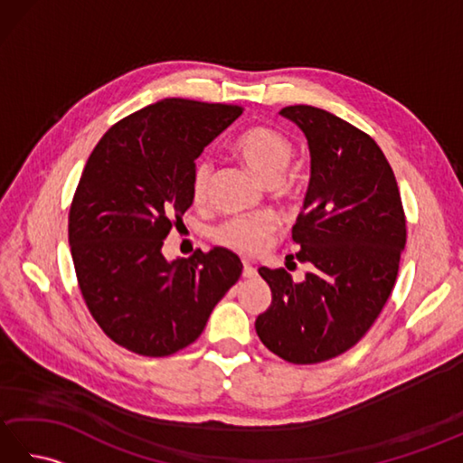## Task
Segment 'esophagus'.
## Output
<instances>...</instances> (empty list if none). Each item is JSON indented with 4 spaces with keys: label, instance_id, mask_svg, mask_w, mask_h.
Returning <instances> with one entry per match:
<instances>
[{
    "label": "esophagus",
    "instance_id": "obj_1",
    "mask_svg": "<svg viewBox=\"0 0 463 463\" xmlns=\"http://www.w3.org/2000/svg\"><path fill=\"white\" fill-rule=\"evenodd\" d=\"M257 274H259L257 267H252V264H250L249 260L242 262V277H244V279H257Z\"/></svg>",
    "mask_w": 463,
    "mask_h": 463
}]
</instances>
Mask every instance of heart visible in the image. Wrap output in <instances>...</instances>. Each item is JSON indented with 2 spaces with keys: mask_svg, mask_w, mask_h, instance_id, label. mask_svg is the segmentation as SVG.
Segmentation results:
<instances>
[{
  "mask_svg": "<svg viewBox=\"0 0 463 463\" xmlns=\"http://www.w3.org/2000/svg\"><path fill=\"white\" fill-rule=\"evenodd\" d=\"M292 143L280 131L267 125H254L244 129L232 141L234 156L249 166L260 181L274 184L292 159ZM213 166L206 159H196L191 171V194L196 203H203L209 194ZM277 231V219L272 214L237 216L222 222L214 231V241L226 249L242 254L259 252Z\"/></svg>",
  "mask_w": 463,
  "mask_h": 463,
  "instance_id": "heart-1",
  "label": "heart"
}]
</instances>
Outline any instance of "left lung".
I'll return each mask as SVG.
<instances>
[{
    "label": "left lung",
    "instance_id": "left-lung-1",
    "mask_svg": "<svg viewBox=\"0 0 463 463\" xmlns=\"http://www.w3.org/2000/svg\"><path fill=\"white\" fill-rule=\"evenodd\" d=\"M310 149V183L292 229L310 264L304 280L260 267L272 302L254 322L270 352L317 364L350 350L388 302L406 247V216L394 171L370 135L318 107L280 111Z\"/></svg>",
    "mask_w": 463,
    "mask_h": 463
}]
</instances>
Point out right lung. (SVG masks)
<instances>
[{"label":"right lung","instance_id":"1","mask_svg":"<svg viewBox=\"0 0 463 463\" xmlns=\"http://www.w3.org/2000/svg\"><path fill=\"white\" fill-rule=\"evenodd\" d=\"M241 113L239 105L156 101L115 123L87 159L69 247L87 308L119 346L151 358L183 350L241 279L242 262L226 249L163 257V241L193 204L194 161Z\"/></svg>","mask_w":463,"mask_h":463}]
</instances>
